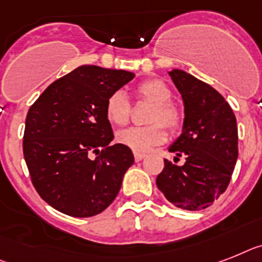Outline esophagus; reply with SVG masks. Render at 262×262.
Returning <instances> with one entry per match:
<instances>
[{"label":"esophagus","mask_w":262,"mask_h":262,"mask_svg":"<svg viewBox=\"0 0 262 262\" xmlns=\"http://www.w3.org/2000/svg\"><path fill=\"white\" fill-rule=\"evenodd\" d=\"M144 157H146V154H142V152H134V158H135L136 162L144 159Z\"/></svg>","instance_id":"obj_1"}]
</instances>
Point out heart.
<instances>
[{"mask_svg":"<svg viewBox=\"0 0 262 262\" xmlns=\"http://www.w3.org/2000/svg\"><path fill=\"white\" fill-rule=\"evenodd\" d=\"M138 96L154 103L155 108L151 114L148 127H129L118 134L116 139L120 144L128 147L135 152H146L152 146L163 143L167 138L165 128L161 124H165L171 131L178 129L182 124V112L177 105L171 104L172 94L167 84L159 79L144 80L136 87ZM104 114L107 120L114 126H124L129 120L131 104L128 97L122 91L112 92L105 100Z\"/></svg>","mask_w":262,"mask_h":262,"instance_id":"obj_1","label":"heart"}]
</instances>
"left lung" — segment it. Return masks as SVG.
Listing matches in <instances>:
<instances>
[{
	"mask_svg": "<svg viewBox=\"0 0 262 262\" xmlns=\"http://www.w3.org/2000/svg\"><path fill=\"white\" fill-rule=\"evenodd\" d=\"M185 105L182 134L168 147L185 165L165 159L157 186L174 206L202 210L228 187L238 158L237 122L218 91L182 69L168 72ZM175 157V158H177Z\"/></svg>",
	"mask_w": 262,
	"mask_h": 262,
	"instance_id": "obj_1",
	"label": "left lung"
}]
</instances>
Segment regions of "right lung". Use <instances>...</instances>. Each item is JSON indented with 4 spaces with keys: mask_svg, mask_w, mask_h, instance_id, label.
I'll return each instance as SVG.
<instances>
[{
    "mask_svg": "<svg viewBox=\"0 0 262 262\" xmlns=\"http://www.w3.org/2000/svg\"><path fill=\"white\" fill-rule=\"evenodd\" d=\"M134 77L123 69L77 67L29 108L24 158L34 189L56 210L92 217L118 195L134 155L123 144H110L114 134L104 107L108 96Z\"/></svg>",
    "mask_w": 262,
    "mask_h": 262,
    "instance_id": "1",
    "label": "right lung"
}]
</instances>
